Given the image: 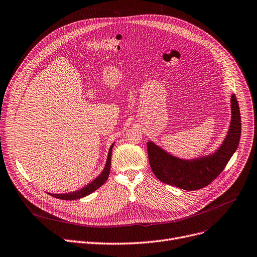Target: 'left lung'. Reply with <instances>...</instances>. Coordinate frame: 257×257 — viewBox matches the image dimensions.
<instances>
[{
	"instance_id": "left-lung-1",
	"label": "left lung",
	"mask_w": 257,
	"mask_h": 257,
	"mask_svg": "<svg viewBox=\"0 0 257 257\" xmlns=\"http://www.w3.org/2000/svg\"><path fill=\"white\" fill-rule=\"evenodd\" d=\"M231 124L219 150L207 157L182 160L174 157L152 142L147 143L148 156L155 176L167 184L185 191H196L210 184L227 166L240 139V113L235 94L231 96Z\"/></svg>"
}]
</instances>
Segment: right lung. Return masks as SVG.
<instances>
[{"label": "right lung", "instance_id": "1", "mask_svg": "<svg viewBox=\"0 0 257 257\" xmlns=\"http://www.w3.org/2000/svg\"><path fill=\"white\" fill-rule=\"evenodd\" d=\"M112 147L113 144L111 145L109 152H108V158H107V163L105 166V169L103 170V172L99 175V177L94 179L91 183H89L88 185H86L85 187L81 188L80 191L74 192V193H70V194H61V195H56V194H50L51 196L61 199V200H76V199H80L83 198L91 193H93L94 191H97L100 186H102L105 181L108 179V176H109L110 173V165H111V152H112Z\"/></svg>", "mask_w": 257, "mask_h": 257}]
</instances>
